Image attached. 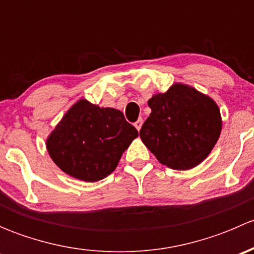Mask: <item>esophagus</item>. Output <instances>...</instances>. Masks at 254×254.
Instances as JSON below:
<instances>
[{"label":"esophagus","mask_w":254,"mask_h":254,"mask_svg":"<svg viewBox=\"0 0 254 254\" xmlns=\"http://www.w3.org/2000/svg\"><path fill=\"white\" fill-rule=\"evenodd\" d=\"M142 119H139V120H136V122H135L134 123V127H136V129L137 130H140V129H141V127H142Z\"/></svg>","instance_id":"1"}]
</instances>
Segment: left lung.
I'll return each mask as SVG.
<instances>
[{"label": "left lung", "mask_w": 254, "mask_h": 254, "mask_svg": "<svg viewBox=\"0 0 254 254\" xmlns=\"http://www.w3.org/2000/svg\"><path fill=\"white\" fill-rule=\"evenodd\" d=\"M141 140L162 165L189 170L205 160L221 132L216 103L193 87L173 84L148 101Z\"/></svg>", "instance_id": "obj_1"}]
</instances>
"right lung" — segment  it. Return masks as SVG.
<instances>
[{
	"label": "right lung",
	"mask_w": 254,
	"mask_h": 254,
	"mask_svg": "<svg viewBox=\"0 0 254 254\" xmlns=\"http://www.w3.org/2000/svg\"><path fill=\"white\" fill-rule=\"evenodd\" d=\"M139 131L113 108L78 101L50 134L47 147L65 173L84 182H97L117 168L123 152Z\"/></svg>",
	"instance_id": "obj_1"
}]
</instances>
